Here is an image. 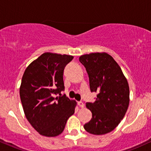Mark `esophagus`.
<instances>
[{"label":"esophagus","mask_w":151,"mask_h":151,"mask_svg":"<svg viewBox=\"0 0 151 151\" xmlns=\"http://www.w3.org/2000/svg\"><path fill=\"white\" fill-rule=\"evenodd\" d=\"M78 105H79L80 107H81V108H83V107L84 106V103H83L82 101H79V102H78Z\"/></svg>","instance_id":"obj_1"}]
</instances>
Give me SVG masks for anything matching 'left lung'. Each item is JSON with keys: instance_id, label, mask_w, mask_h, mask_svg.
Wrapping results in <instances>:
<instances>
[{"instance_id": "1", "label": "left lung", "mask_w": 151, "mask_h": 151, "mask_svg": "<svg viewBox=\"0 0 151 151\" xmlns=\"http://www.w3.org/2000/svg\"><path fill=\"white\" fill-rule=\"evenodd\" d=\"M79 60L89 75L90 90L97 93L93 103L86 104L92 118L84 128L93 135L108 133L119 125L129 107L127 79L117 62L107 53L84 55Z\"/></svg>"}]
</instances>
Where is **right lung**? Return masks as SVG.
Wrapping results in <instances>:
<instances>
[{"label": "right lung", "mask_w": 151, "mask_h": 151, "mask_svg": "<svg viewBox=\"0 0 151 151\" xmlns=\"http://www.w3.org/2000/svg\"><path fill=\"white\" fill-rule=\"evenodd\" d=\"M72 59L71 55L45 52L26 68L22 76L20 96L24 113L42 136L60 135L74 113L77 103L61 94L65 90L64 69Z\"/></svg>", "instance_id": "right-lung-1"}]
</instances>
